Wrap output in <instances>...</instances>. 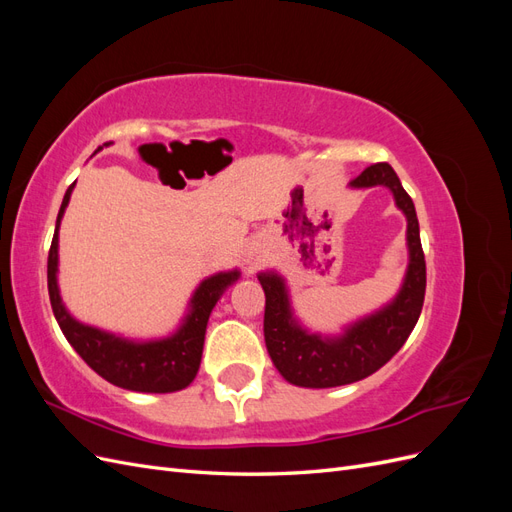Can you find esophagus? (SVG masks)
<instances>
[{
    "instance_id": "obj_1",
    "label": "esophagus",
    "mask_w": 512,
    "mask_h": 512,
    "mask_svg": "<svg viewBox=\"0 0 512 512\" xmlns=\"http://www.w3.org/2000/svg\"><path fill=\"white\" fill-rule=\"evenodd\" d=\"M260 262H262L260 250H250V252H247V254L243 256V265H245V269L250 271V273L260 265Z\"/></svg>"
}]
</instances>
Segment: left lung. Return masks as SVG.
<instances>
[{"instance_id": "obj_1", "label": "left lung", "mask_w": 512, "mask_h": 512, "mask_svg": "<svg viewBox=\"0 0 512 512\" xmlns=\"http://www.w3.org/2000/svg\"><path fill=\"white\" fill-rule=\"evenodd\" d=\"M382 188L395 198L406 215L408 267L395 297L376 312L344 324L342 333L322 335L309 331L294 314L286 277L277 271H260L265 290V344L282 378L303 389H331L359 382L389 363L416 327L425 301V256L412 198L389 164H371L350 181V188Z\"/></svg>"}]
</instances>
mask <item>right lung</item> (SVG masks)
Returning <instances> with one entry per match:
<instances>
[{"mask_svg": "<svg viewBox=\"0 0 512 512\" xmlns=\"http://www.w3.org/2000/svg\"><path fill=\"white\" fill-rule=\"evenodd\" d=\"M113 143H104V147ZM102 147L96 149V153ZM74 183L66 190L64 200L57 213L55 235L49 252V267H46V280H49V297L55 320L59 322L61 333L66 335L68 344L79 352L81 359L119 389L134 393H175L190 386L198 374L200 356H203L207 322L215 303L222 294L235 284L241 271H218L200 282L188 301V309L179 322V327L164 337L134 339L113 331H104L94 324L81 322L70 314L59 290V226L64 220L66 207Z\"/></svg>", "mask_w": 512, "mask_h": 512, "instance_id": "obj_1", "label": "right lung"}]
</instances>
